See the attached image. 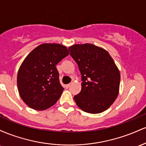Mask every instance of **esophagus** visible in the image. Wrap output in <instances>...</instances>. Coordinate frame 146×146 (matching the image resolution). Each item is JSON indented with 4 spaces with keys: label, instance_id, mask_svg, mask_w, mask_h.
I'll return each instance as SVG.
<instances>
[{
    "label": "esophagus",
    "instance_id": "esophagus-1",
    "mask_svg": "<svg viewBox=\"0 0 146 146\" xmlns=\"http://www.w3.org/2000/svg\"><path fill=\"white\" fill-rule=\"evenodd\" d=\"M70 86H71V84H66V85H65V88H68V87H69Z\"/></svg>",
    "mask_w": 146,
    "mask_h": 146
}]
</instances>
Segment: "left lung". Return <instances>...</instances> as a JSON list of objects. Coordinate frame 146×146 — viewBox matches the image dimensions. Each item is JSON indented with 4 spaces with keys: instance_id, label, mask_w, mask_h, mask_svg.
Segmentation results:
<instances>
[{
    "instance_id": "8db88e82",
    "label": "left lung",
    "mask_w": 146,
    "mask_h": 146,
    "mask_svg": "<svg viewBox=\"0 0 146 146\" xmlns=\"http://www.w3.org/2000/svg\"><path fill=\"white\" fill-rule=\"evenodd\" d=\"M68 49L78 64L82 80L81 91L74 96L75 103L86 113H102L118 96V68L106 50L94 44H74Z\"/></svg>"
}]
</instances>
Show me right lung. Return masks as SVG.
<instances>
[{
	"label": "right lung",
	"mask_w": 146,
	"mask_h": 146,
	"mask_svg": "<svg viewBox=\"0 0 146 146\" xmlns=\"http://www.w3.org/2000/svg\"><path fill=\"white\" fill-rule=\"evenodd\" d=\"M68 54L64 45L44 43L25 58L18 72L17 86L20 96L28 106L44 110L59 100L64 88L56 65Z\"/></svg>",
	"instance_id": "obj_1"
}]
</instances>
